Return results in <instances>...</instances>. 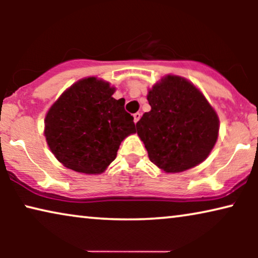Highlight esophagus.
<instances>
[{
  "label": "esophagus",
  "instance_id": "34e87169",
  "mask_svg": "<svg viewBox=\"0 0 258 258\" xmlns=\"http://www.w3.org/2000/svg\"><path fill=\"white\" fill-rule=\"evenodd\" d=\"M141 118V112H136V114H134V122L137 123L140 121Z\"/></svg>",
  "mask_w": 258,
  "mask_h": 258
}]
</instances>
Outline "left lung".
I'll return each mask as SVG.
<instances>
[{
	"mask_svg": "<svg viewBox=\"0 0 258 258\" xmlns=\"http://www.w3.org/2000/svg\"><path fill=\"white\" fill-rule=\"evenodd\" d=\"M151 110L136 123L148 156L165 172L196 167L216 143L220 119L204 95L188 80L168 75L148 91Z\"/></svg>",
	"mask_w": 258,
	"mask_h": 258,
	"instance_id": "left-lung-1",
	"label": "left lung"
}]
</instances>
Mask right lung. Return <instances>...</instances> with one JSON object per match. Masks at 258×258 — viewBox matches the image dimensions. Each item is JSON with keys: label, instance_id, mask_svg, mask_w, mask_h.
I'll return each mask as SVG.
<instances>
[{"label": "right lung", "instance_id": "add662e5", "mask_svg": "<svg viewBox=\"0 0 258 258\" xmlns=\"http://www.w3.org/2000/svg\"><path fill=\"white\" fill-rule=\"evenodd\" d=\"M97 77L74 83L49 109L44 136L51 153L64 167L82 174H102L116 158L119 144L136 133L124 100Z\"/></svg>", "mask_w": 258, "mask_h": 258}]
</instances>
